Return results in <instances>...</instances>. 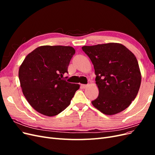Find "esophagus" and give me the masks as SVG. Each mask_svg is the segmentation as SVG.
Masks as SVG:
<instances>
[{
    "instance_id": "34e87169",
    "label": "esophagus",
    "mask_w": 155,
    "mask_h": 155,
    "mask_svg": "<svg viewBox=\"0 0 155 155\" xmlns=\"http://www.w3.org/2000/svg\"><path fill=\"white\" fill-rule=\"evenodd\" d=\"M87 87H88L87 85H84V84H83V85H81V88H86Z\"/></svg>"
}]
</instances>
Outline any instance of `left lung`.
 Listing matches in <instances>:
<instances>
[{"mask_svg": "<svg viewBox=\"0 0 155 155\" xmlns=\"http://www.w3.org/2000/svg\"><path fill=\"white\" fill-rule=\"evenodd\" d=\"M82 49L94 65L99 89L93 106L106 115L124 110L137 97L141 84L137 58L120 43L84 46Z\"/></svg>", "mask_w": 155, "mask_h": 155, "instance_id": "8db88e82", "label": "left lung"}]
</instances>
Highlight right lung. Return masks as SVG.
<instances>
[{"label": "right lung", "mask_w": 155, "mask_h": 155, "mask_svg": "<svg viewBox=\"0 0 155 155\" xmlns=\"http://www.w3.org/2000/svg\"><path fill=\"white\" fill-rule=\"evenodd\" d=\"M75 52L72 46H41L28 54L21 64L18 78L22 93L40 114H59L79 88V84L63 79Z\"/></svg>", "instance_id": "1"}]
</instances>
